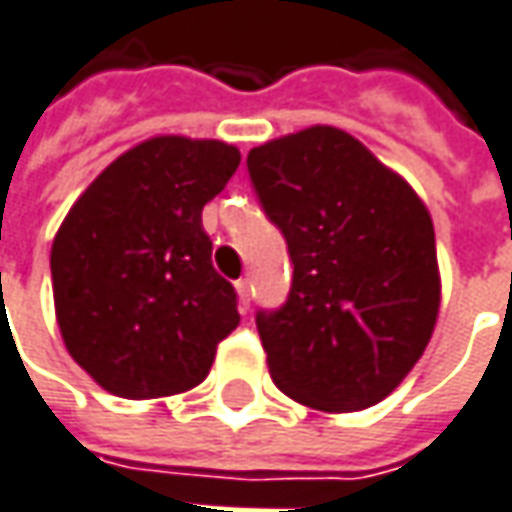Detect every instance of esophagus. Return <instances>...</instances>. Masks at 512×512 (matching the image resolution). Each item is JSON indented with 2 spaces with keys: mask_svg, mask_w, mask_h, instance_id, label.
Here are the masks:
<instances>
[{
  "mask_svg": "<svg viewBox=\"0 0 512 512\" xmlns=\"http://www.w3.org/2000/svg\"><path fill=\"white\" fill-rule=\"evenodd\" d=\"M235 291H238L240 309L246 311L249 309V303H252V283H249V277H240L238 283H235Z\"/></svg>",
  "mask_w": 512,
  "mask_h": 512,
  "instance_id": "34e87169",
  "label": "esophagus"
}]
</instances>
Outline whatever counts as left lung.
I'll use <instances>...</instances> for the list:
<instances>
[{
  "instance_id": "8db88e82",
  "label": "left lung",
  "mask_w": 512,
  "mask_h": 512,
  "mask_svg": "<svg viewBox=\"0 0 512 512\" xmlns=\"http://www.w3.org/2000/svg\"><path fill=\"white\" fill-rule=\"evenodd\" d=\"M289 243V300L257 311L274 385L326 414L388 397L431 343L442 280L428 206L345 130L314 124L246 158Z\"/></svg>"
}]
</instances>
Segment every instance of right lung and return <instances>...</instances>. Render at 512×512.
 <instances>
[{
  "mask_svg": "<svg viewBox=\"0 0 512 512\" xmlns=\"http://www.w3.org/2000/svg\"><path fill=\"white\" fill-rule=\"evenodd\" d=\"M240 164L226 141L155 135L70 206L50 249L56 323L104 391L158 399L201 385L240 323L201 212Z\"/></svg>",
  "mask_w": 512,
  "mask_h": 512,
  "instance_id": "right-lung-1",
  "label": "right lung"
}]
</instances>
